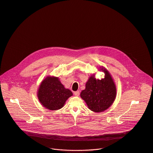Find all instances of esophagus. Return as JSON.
<instances>
[{"instance_id":"esophagus-1","label":"esophagus","mask_w":153,"mask_h":153,"mask_svg":"<svg viewBox=\"0 0 153 153\" xmlns=\"http://www.w3.org/2000/svg\"><path fill=\"white\" fill-rule=\"evenodd\" d=\"M74 94L75 96L78 97V96H79V95H80V92H79V91H76V92H74Z\"/></svg>"}]
</instances>
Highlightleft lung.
Wrapping results in <instances>:
<instances>
[{"mask_svg":"<svg viewBox=\"0 0 153 153\" xmlns=\"http://www.w3.org/2000/svg\"><path fill=\"white\" fill-rule=\"evenodd\" d=\"M105 74L101 80L92 75L86 83V88L80 93V97L85 101L92 111L100 113L107 110L114 102L116 97V87L114 80L104 67H100Z\"/></svg>","mask_w":153,"mask_h":153,"instance_id":"1","label":"left lung"}]
</instances>
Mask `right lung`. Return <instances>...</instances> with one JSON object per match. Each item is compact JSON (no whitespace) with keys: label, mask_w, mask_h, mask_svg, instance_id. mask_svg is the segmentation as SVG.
Segmentation results:
<instances>
[{"label":"right lung","mask_w":153,"mask_h":153,"mask_svg":"<svg viewBox=\"0 0 153 153\" xmlns=\"http://www.w3.org/2000/svg\"><path fill=\"white\" fill-rule=\"evenodd\" d=\"M72 92L64 88L58 77H46L40 83L37 97L42 105L50 110H57L64 107Z\"/></svg>","instance_id":"right-lung-1"}]
</instances>
